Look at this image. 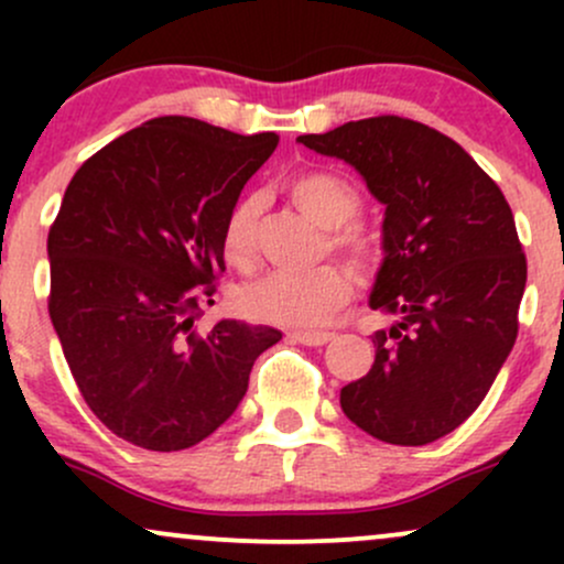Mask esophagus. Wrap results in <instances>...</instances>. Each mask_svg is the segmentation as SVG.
I'll return each instance as SVG.
<instances>
[{
  "label": "esophagus",
  "instance_id": "1",
  "mask_svg": "<svg viewBox=\"0 0 564 564\" xmlns=\"http://www.w3.org/2000/svg\"><path fill=\"white\" fill-rule=\"evenodd\" d=\"M289 339L300 341L307 347H323L334 339L332 332H289Z\"/></svg>",
  "mask_w": 564,
  "mask_h": 564
}]
</instances>
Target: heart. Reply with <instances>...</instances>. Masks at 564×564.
I'll return each instance as SVG.
<instances>
[{"mask_svg": "<svg viewBox=\"0 0 564 564\" xmlns=\"http://www.w3.org/2000/svg\"><path fill=\"white\" fill-rule=\"evenodd\" d=\"M289 198L310 219L328 228L326 243L336 257H341L349 270L368 281L379 273L384 262L381 238L360 223L358 212L364 206L360 191L347 177L332 170H310L296 174L286 183ZM257 200L241 198L230 206L223 223L225 262L236 270H251L257 262ZM349 300V281L339 264H318L307 273H270L257 283L238 291V310L251 321L273 323V326L310 328L326 323L336 310Z\"/></svg>", "mask_w": 564, "mask_h": 564, "instance_id": "1", "label": "heart"}]
</instances>
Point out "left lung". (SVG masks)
Here are the masks:
<instances>
[{
    "mask_svg": "<svg viewBox=\"0 0 564 564\" xmlns=\"http://www.w3.org/2000/svg\"><path fill=\"white\" fill-rule=\"evenodd\" d=\"M302 145L345 159L384 212L371 307L392 315L377 360L341 387L349 422L392 445H426L482 403L517 339L528 260L507 198L448 134L371 116Z\"/></svg>",
    "mask_w": 564,
    "mask_h": 564,
    "instance_id": "8db88e82",
    "label": "left lung"
}]
</instances>
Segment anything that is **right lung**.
I'll return each instance as SVG.
<instances>
[{
	"label": "right lung",
	"instance_id": "add662e5",
	"mask_svg": "<svg viewBox=\"0 0 564 564\" xmlns=\"http://www.w3.org/2000/svg\"><path fill=\"white\" fill-rule=\"evenodd\" d=\"M278 134L161 116L74 174L47 238L50 318L84 403L116 437L183 451L230 419L254 360L281 334L219 321L230 206Z\"/></svg>",
	"mask_w": 564,
	"mask_h": 564
}]
</instances>
